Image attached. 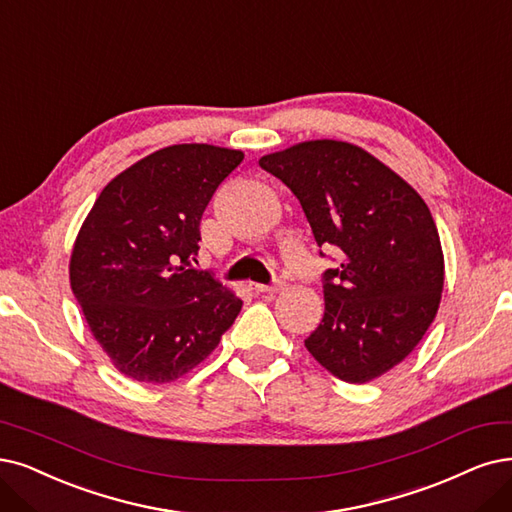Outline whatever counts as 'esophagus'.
Listing matches in <instances>:
<instances>
[{
	"instance_id": "34e87169",
	"label": "esophagus",
	"mask_w": 512,
	"mask_h": 512,
	"mask_svg": "<svg viewBox=\"0 0 512 512\" xmlns=\"http://www.w3.org/2000/svg\"><path fill=\"white\" fill-rule=\"evenodd\" d=\"M282 287H285V282H276V285H261V282H253L251 285V289L255 293H276Z\"/></svg>"
}]
</instances>
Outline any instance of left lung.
<instances>
[{
	"label": "left lung",
	"instance_id": "8db88e82",
	"mask_svg": "<svg viewBox=\"0 0 512 512\" xmlns=\"http://www.w3.org/2000/svg\"><path fill=\"white\" fill-rule=\"evenodd\" d=\"M285 183L318 246H335L325 272V316L308 352L348 384L403 363L439 312L445 259L422 196L354 143L316 139L263 156Z\"/></svg>",
	"mask_w": 512,
	"mask_h": 512
}]
</instances>
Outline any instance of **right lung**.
Returning a JSON list of instances; mask_svg holds the SVG:
<instances>
[{
  "mask_svg": "<svg viewBox=\"0 0 512 512\" xmlns=\"http://www.w3.org/2000/svg\"><path fill=\"white\" fill-rule=\"evenodd\" d=\"M240 149L181 143L113 177L69 259L90 333L122 375L170 384L198 367L234 325L242 299L192 268L200 219Z\"/></svg>",
  "mask_w": 512,
  "mask_h": 512,
  "instance_id": "right-lung-1",
  "label": "right lung"
}]
</instances>
